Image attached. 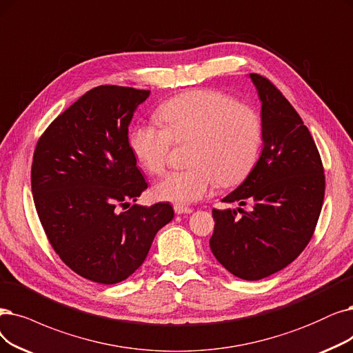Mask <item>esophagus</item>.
<instances>
[{
  "label": "esophagus",
  "instance_id": "esophagus-1",
  "mask_svg": "<svg viewBox=\"0 0 353 353\" xmlns=\"http://www.w3.org/2000/svg\"><path fill=\"white\" fill-rule=\"evenodd\" d=\"M174 211H175L176 214H190V213H192V208L184 207V205H179V204H175V205H174Z\"/></svg>",
  "mask_w": 353,
  "mask_h": 353
}]
</instances>
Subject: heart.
Returning a JSON list of instances; mask_svg holds the SVG:
<instances>
[{
  "mask_svg": "<svg viewBox=\"0 0 353 353\" xmlns=\"http://www.w3.org/2000/svg\"><path fill=\"white\" fill-rule=\"evenodd\" d=\"M162 125L137 124L130 133L134 158L158 175L168 165L174 143H191L188 169L166 174L153 185L157 200L190 204L216 184H241L256 162L262 143L259 112L216 90H191L168 100L159 110Z\"/></svg>",
  "mask_w": 353,
  "mask_h": 353,
  "instance_id": "b5f03b06",
  "label": "heart"
}]
</instances>
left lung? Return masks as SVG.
<instances>
[{"label":"left lung","mask_w":353,"mask_h":353,"mask_svg":"<svg viewBox=\"0 0 353 353\" xmlns=\"http://www.w3.org/2000/svg\"><path fill=\"white\" fill-rule=\"evenodd\" d=\"M262 101V153L248 178L213 208L210 248L233 275L270 276L290 265L312 239L324 199V169L314 140L299 112L274 83L250 74Z\"/></svg>","instance_id":"1"}]
</instances>
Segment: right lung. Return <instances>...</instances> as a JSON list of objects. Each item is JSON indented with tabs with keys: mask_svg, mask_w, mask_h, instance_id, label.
Instances as JSON below:
<instances>
[{
	"mask_svg": "<svg viewBox=\"0 0 353 353\" xmlns=\"http://www.w3.org/2000/svg\"><path fill=\"white\" fill-rule=\"evenodd\" d=\"M149 95L95 87L49 124L34 149L32 192L41 228L70 270L98 284L129 278L174 219L169 203L119 211L148 188L128 134Z\"/></svg>",
	"mask_w": 353,
	"mask_h": 353,
	"instance_id": "right-lung-1",
	"label": "right lung"
}]
</instances>
